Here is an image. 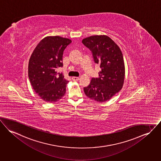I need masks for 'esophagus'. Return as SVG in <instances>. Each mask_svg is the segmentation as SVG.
<instances>
[{
  "label": "esophagus",
  "mask_w": 161,
  "mask_h": 161,
  "mask_svg": "<svg viewBox=\"0 0 161 161\" xmlns=\"http://www.w3.org/2000/svg\"><path fill=\"white\" fill-rule=\"evenodd\" d=\"M73 81H78L79 80V77H76V76H73L72 78Z\"/></svg>",
  "instance_id": "obj_1"
}]
</instances>
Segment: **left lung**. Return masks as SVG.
Masks as SVG:
<instances>
[{"label": "left lung", "instance_id": "obj_1", "mask_svg": "<svg viewBox=\"0 0 161 161\" xmlns=\"http://www.w3.org/2000/svg\"><path fill=\"white\" fill-rule=\"evenodd\" d=\"M82 43L92 52L95 64L101 68L98 78H92L85 87L86 95L96 102H104L119 92L123 86L125 63L119 47L106 35L91 36Z\"/></svg>", "mask_w": 161, "mask_h": 161}]
</instances>
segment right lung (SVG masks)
<instances>
[{"mask_svg":"<svg viewBox=\"0 0 161 161\" xmlns=\"http://www.w3.org/2000/svg\"><path fill=\"white\" fill-rule=\"evenodd\" d=\"M72 42L58 36L42 39L33 52L29 63L30 82L35 92L46 102H55L66 94V80L57 69L63 66L64 49Z\"/></svg>","mask_w":161,"mask_h":161,"instance_id":"1","label":"right lung"}]
</instances>
